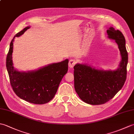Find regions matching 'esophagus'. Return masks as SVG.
I'll list each match as a JSON object with an SVG mask.
<instances>
[{
	"label": "esophagus",
	"mask_w": 134,
	"mask_h": 134,
	"mask_svg": "<svg viewBox=\"0 0 134 134\" xmlns=\"http://www.w3.org/2000/svg\"><path fill=\"white\" fill-rule=\"evenodd\" d=\"M76 61L75 59H71L69 63V66L70 68H72L76 64Z\"/></svg>",
	"instance_id": "esophagus-1"
}]
</instances>
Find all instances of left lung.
Returning a JSON list of instances; mask_svg holds the SVG:
<instances>
[{"label":"left lung","mask_w":134,"mask_h":134,"mask_svg":"<svg viewBox=\"0 0 134 134\" xmlns=\"http://www.w3.org/2000/svg\"><path fill=\"white\" fill-rule=\"evenodd\" d=\"M108 38L115 40L120 52L121 61L115 70L97 69L87 64L77 63L74 67V87L82 101L91 105H101L112 99L121 89L127 76L128 53L126 40L119 30L110 27Z\"/></svg>","instance_id":"left-lung-1"}]
</instances>
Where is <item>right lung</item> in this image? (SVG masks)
Returning <instances> with one entry per match:
<instances>
[{"instance_id":"obj_1","label":"right lung","mask_w":134,"mask_h":134,"mask_svg":"<svg viewBox=\"0 0 134 134\" xmlns=\"http://www.w3.org/2000/svg\"><path fill=\"white\" fill-rule=\"evenodd\" d=\"M29 28L25 27L11 40L6 58L7 70L11 87L17 96L30 103L44 104L55 96L62 78L67 72L69 59L27 72L14 69L12 60L14 38L23 35Z\"/></svg>"}]
</instances>
